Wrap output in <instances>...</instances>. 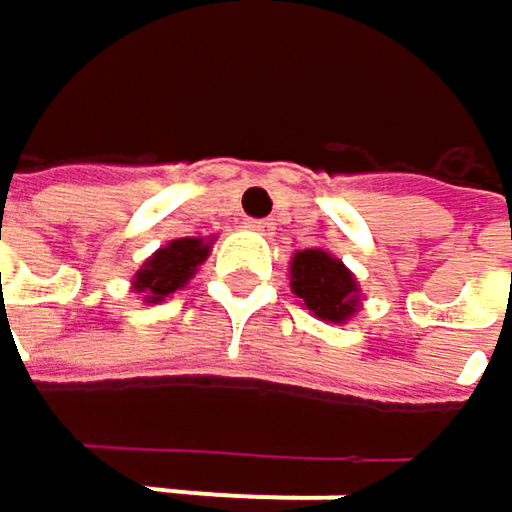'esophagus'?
<instances>
[{"instance_id":"1","label":"esophagus","mask_w":512,"mask_h":512,"mask_svg":"<svg viewBox=\"0 0 512 512\" xmlns=\"http://www.w3.org/2000/svg\"><path fill=\"white\" fill-rule=\"evenodd\" d=\"M249 228L257 234H272L275 231V222L272 219H249Z\"/></svg>"}]
</instances>
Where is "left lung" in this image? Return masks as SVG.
<instances>
[{
  "mask_svg": "<svg viewBox=\"0 0 512 512\" xmlns=\"http://www.w3.org/2000/svg\"><path fill=\"white\" fill-rule=\"evenodd\" d=\"M290 287L320 320L344 323L356 314L358 287L353 272L323 249L296 252L290 266Z\"/></svg>",
  "mask_w": 512,
  "mask_h": 512,
  "instance_id": "obj_1",
  "label": "left lung"
}]
</instances>
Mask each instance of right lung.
I'll return each mask as SVG.
<instances>
[{"label": "right lung", "mask_w": 512, "mask_h": 512, "mask_svg": "<svg viewBox=\"0 0 512 512\" xmlns=\"http://www.w3.org/2000/svg\"><path fill=\"white\" fill-rule=\"evenodd\" d=\"M207 252L210 246L195 237L171 240L136 272V293H145V302H162L195 275L198 263L207 260Z\"/></svg>", "instance_id": "right-lung-1"}]
</instances>
